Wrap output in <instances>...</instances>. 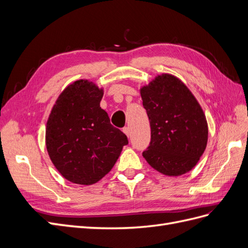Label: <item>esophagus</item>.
Listing matches in <instances>:
<instances>
[{
	"label": "esophagus",
	"mask_w": 248,
	"mask_h": 248,
	"mask_svg": "<svg viewBox=\"0 0 248 248\" xmlns=\"http://www.w3.org/2000/svg\"><path fill=\"white\" fill-rule=\"evenodd\" d=\"M123 132H124L128 138L130 137V128H129V127H124V128H123Z\"/></svg>",
	"instance_id": "34e87169"
}]
</instances>
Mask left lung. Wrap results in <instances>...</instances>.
I'll use <instances>...</instances> for the list:
<instances>
[{
  "label": "left lung",
  "mask_w": 248,
  "mask_h": 248,
  "mask_svg": "<svg viewBox=\"0 0 248 248\" xmlns=\"http://www.w3.org/2000/svg\"><path fill=\"white\" fill-rule=\"evenodd\" d=\"M151 126L142 156L157 171L181 176L197 166L208 141V124L200 103L182 80L169 73L140 88Z\"/></svg>",
  "instance_id": "obj_1"
}]
</instances>
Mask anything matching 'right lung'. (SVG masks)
<instances>
[{"mask_svg":"<svg viewBox=\"0 0 248 248\" xmlns=\"http://www.w3.org/2000/svg\"><path fill=\"white\" fill-rule=\"evenodd\" d=\"M103 89L76 80L60 94L47 119L46 144L51 162L65 179L79 185L98 182L128 144L100 108Z\"/></svg>","mask_w":248,"mask_h":248,"instance_id":"1","label":"right lung"}]
</instances>
